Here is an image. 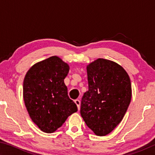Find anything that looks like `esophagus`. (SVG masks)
<instances>
[{
	"label": "esophagus",
	"instance_id": "1",
	"mask_svg": "<svg viewBox=\"0 0 155 155\" xmlns=\"http://www.w3.org/2000/svg\"><path fill=\"white\" fill-rule=\"evenodd\" d=\"M74 103H76V104H77V107H78V109L79 110V109H80V104H81L80 101H79V100L77 99V100H75V101H74Z\"/></svg>",
	"mask_w": 155,
	"mask_h": 155
}]
</instances>
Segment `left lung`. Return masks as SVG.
I'll return each mask as SVG.
<instances>
[{"label":"left lung","mask_w":155,"mask_h":155,"mask_svg":"<svg viewBox=\"0 0 155 155\" xmlns=\"http://www.w3.org/2000/svg\"><path fill=\"white\" fill-rule=\"evenodd\" d=\"M88 91L80 113L96 135H108L124 117L131 100L130 78L116 63L98 59L87 67Z\"/></svg>","instance_id":"left-lung-1"}]
</instances>
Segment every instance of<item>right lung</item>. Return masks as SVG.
Segmentation results:
<instances>
[{
  "instance_id": "add662e5",
  "label": "right lung",
  "mask_w": 155,
  "mask_h": 155,
  "mask_svg": "<svg viewBox=\"0 0 155 155\" xmlns=\"http://www.w3.org/2000/svg\"><path fill=\"white\" fill-rule=\"evenodd\" d=\"M68 65L57 56L31 67L23 83V97L31 120L44 133L61 127L77 107L68 95L64 80Z\"/></svg>"
}]
</instances>
